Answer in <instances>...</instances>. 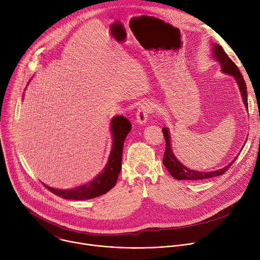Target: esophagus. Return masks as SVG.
<instances>
[{
	"label": "esophagus",
	"instance_id": "esophagus-1",
	"mask_svg": "<svg viewBox=\"0 0 260 260\" xmlns=\"http://www.w3.org/2000/svg\"><path fill=\"white\" fill-rule=\"evenodd\" d=\"M152 106L149 103H144L138 108L137 122L139 124H145L148 120V116L151 113Z\"/></svg>",
	"mask_w": 260,
	"mask_h": 260
}]
</instances>
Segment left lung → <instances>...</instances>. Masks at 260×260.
Masks as SVG:
<instances>
[{
    "instance_id": "8db88e82",
    "label": "left lung",
    "mask_w": 260,
    "mask_h": 260,
    "mask_svg": "<svg viewBox=\"0 0 260 260\" xmlns=\"http://www.w3.org/2000/svg\"><path fill=\"white\" fill-rule=\"evenodd\" d=\"M213 56L221 64V71L222 72L235 77V79L238 83V86L240 88L241 94H242L243 103L245 104V106L248 110L247 86H246V82H245V80L242 76L240 70L238 69L237 64L229 57V55L225 53L223 48H222L220 45H218L216 43L213 45ZM162 133H164V136H165V139H166V151H165V154H164L162 162H164L165 167L167 168V170L170 172V174L177 180H204V179H209V178H213V177H216V176L223 175L231 168V166L236 161V159L238 157V156H236L235 159L230 165H228L226 167L222 168L220 170H217V171L199 172V171L190 170L185 166H183L176 158V156L174 155V153L172 151V147H171L169 129L167 127H164Z\"/></svg>"
}]
</instances>
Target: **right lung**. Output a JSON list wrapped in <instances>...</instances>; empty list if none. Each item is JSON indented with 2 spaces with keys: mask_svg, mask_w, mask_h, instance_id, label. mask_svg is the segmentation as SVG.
<instances>
[{
  "mask_svg": "<svg viewBox=\"0 0 260 260\" xmlns=\"http://www.w3.org/2000/svg\"><path fill=\"white\" fill-rule=\"evenodd\" d=\"M131 129L132 124L128 119L121 115L113 117L112 121H111V131H112L113 138L112 150H111L105 169L92 181L73 189H55L45 184L44 186L55 196L64 200L86 201L105 194L110 189H112L116 184L121 170L124 140Z\"/></svg>",
  "mask_w": 260,
  "mask_h": 260,
  "instance_id": "obj_1",
  "label": "right lung"
}]
</instances>
